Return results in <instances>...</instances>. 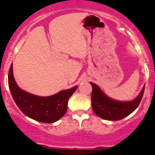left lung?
I'll return each mask as SVG.
<instances>
[{
  "instance_id": "obj_1",
  "label": "left lung",
  "mask_w": 155,
  "mask_h": 155,
  "mask_svg": "<svg viewBox=\"0 0 155 155\" xmlns=\"http://www.w3.org/2000/svg\"><path fill=\"white\" fill-rule=\"evenodd\" d=\"M92 86L91 106L97 116L109 121H118L132 113L140 105L144 94L145 86L135 100L131 101H118L107 97L94 83Z\"/></svg>"
}]
</instances>
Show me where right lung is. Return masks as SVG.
<instances>
[{
    "label": "right lung",
    "instance_id": "right-lung-1",
    "mask_svg": "<svg viewBox=\"0 0 155 155\" xmlns=\"http://www.w3.org/2000/svg\"><path fill=\"white\" fill-rule=\"evenodd\" d=\"M9 87L14 101L20 110L32 119L43 123L58 121L68 110V100L77 85L49 97H39L21 90L17 85L12 74V64L8 74Z\"/></svg>",
    "mask_w": 155,
    "mask_h": 155
}]
</instances>
